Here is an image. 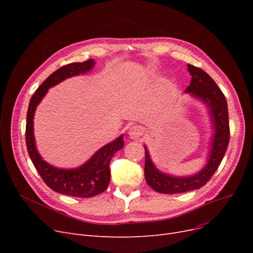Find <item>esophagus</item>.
Returning a JSON list of instances; mask_svg holds the SVG:
<instances>
[{"label":"esophagus","mask_w":253,"mask_h":253,"mask_svg":"<svg viewBox=\"0 0 253 253\" xmlns=\"http://www.w3.org/2000/svg\"><path fill=\"white\" fill-rule=\"evenodd\" d=\"M143 133H144V128L139 125L132 126L128 131V135L131 139H138L143 135Z\"/></svg>","instance_id":"34e87169"}]
</instances>
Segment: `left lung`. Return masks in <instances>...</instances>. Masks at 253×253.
<instances>
[{"mask_svg": "<svg viewBox=\"0 0 253 253\" xmlns=\"http://www.w3.org/2000/svg\"><path fill=\"white\" fill-rule=\"evenodd\" d=\"M188 71L192 76L191 84L185 92L202 100L208 108L213 125V137L205 167L192 176H172L158 170L150 157L147 145L144 147L145 164L144 177L150 187L162 194H178L202 188L214 174L222 158L227 152L230 140V126L228 103L221 90L212 78L203 70L188 64Z\"/></svg>", "mask_w": 253, "mask_h": 253, "instance_id": "obj_1", "label": "left lung"}]
</instances>
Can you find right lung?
Here are the masks:
<instances>
[{"mask_svg": "<svg viewBox=\"0 0 253 253\" xmlns=\"http://www.w3.org/2000/svg\"><path fill=\"white\" fill-rule=\"evenodd\" d=\"M95 62L93 59L63 65L51 74L32 96L26 114L25 142L31 160L48 187L56 193L80 198L94 197L104 192L111 179L110 162L116 152L123 149V134L99 149L89 160L74 169H62L48 164L40 156L34 136V116L38 104L41 102L49 88L63 80L89 72Z\"/></svg>", "mask_w": 253, "mask_h": 253, "instance_id": "obj_1", "label": "right lung"}]
</instances>
